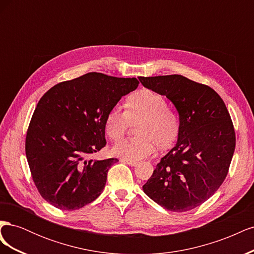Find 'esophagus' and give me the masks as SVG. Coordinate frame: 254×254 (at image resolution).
<instances>
[{"label":"esophagus","mask_w":254,"mask_h":254,"mask_svg":"<svg viewBox=\"0 0 254 254\" xmlns=\"http://www.w3.org/2000/svg\"><path fill=\"white\" fill-rule=\"evenodd\" d=\"M122 162H124L130 166H136L137 165V162H135V161H128V160H124L122 159Z\"/></svg>","instance_id":"obj_1"}]
</instances>
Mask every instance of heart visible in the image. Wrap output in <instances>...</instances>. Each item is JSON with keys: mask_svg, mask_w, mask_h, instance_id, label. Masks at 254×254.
<instances>
[{"mask_svg": "<svg viewBox=\"0 0 254 254\" xmlns=\"http://www.w3.org/2000/svg\"><path fill=\"white\" fill-rule=\"evenodd\" d=\"M126 111L111 109L105 120V131L111 140L125 135L131 123L137 125L140 135L121 141L112 148L114 156L128 161H140L155 153L161 146L171 145L179 131V119L168 108L166 98L155 91L141 89L130 94L125 101Z\"/></svg>", "mask_w": 254, "mask_h": 254, "instance_id": "b5f03b06", "label": "heart"}]
</instances>
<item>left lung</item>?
<instances>
[{
  "mask_svg": "<svg viewBox=\"0 0 254 254\" xmlns=\"http://www.w3.org/2000/svg\"><path fill=\"white\" fill-rule=\"evenodd\" d=\"M139 80L170 99L180 122L178 141L157 164L144 193L168 211L193 210L214 195L228 175L235 149L231 117L212 88L182 75Z\"/></svg>",
  "mask_w": 254,
  "mask_h": 254,
  "instance_id": "1",
  "label": "left lung"
}]
</instances>
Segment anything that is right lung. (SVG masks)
<instances>
[{
  "instance_id": "obj_1",
  "label": "right lung",
  "mask_w": 254,
  "mask_h": 254,
  "mask_svg": "<svg viewBox=\"0 0 254 254\" xmlns=\"http://www.w3.org/2000/svg\"><path fill=\"white\" fill-rule=\"evenodd\" d=\"M139 86L136 78L91 72L52 87L30 120L25 152L40 195L57 209L73 211L94 201L118 159L92 160L106 146L105 120Z\"/></svg>"
}]
</instances>
